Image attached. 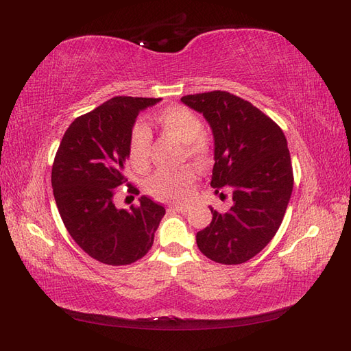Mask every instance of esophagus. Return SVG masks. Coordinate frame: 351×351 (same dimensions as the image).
<instances>
[{"instance_id": "obj_1", "label": "esophagus", "mask_w": 351, "mask_h": 351, "mask_svg": "<svg viewBox=\"0 0 351 351\" xmlns=\"http://www.w3.org/2000/svg\"><path fill=\"white\" fill-rule=\"evenodd\" d=\"M171 210L176 211V213H187L190 210V205H173L170 206Z\"/></svg>"}]
</instances>
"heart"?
Returning <instances> with one entry per match:
<instances>
[{
	"label": "heart",
	"mask_w": 351,
	"mask_h": 351,
	"mask_svg": "<svg viewBox=\"0 0 351 351\" xmlns=\"http://www.w3.org/2000/svg\"><path fill=\"white\" fill-rule=\"evenodd\" d=\"M152 121L166 136L182 141L185 158L189 156L199 164L210 160L211 141L204 134V123L195 111L184 106H171L154 114ZM151 146V131L145 123L137 122L131 128L128 137L130 162L137 171L147 170ZM195 181V170L189 166L173 171H156L149 178L146 190L158 200L178 202L190 196Z\"/></svg>",
	"instance_id": "b5f03b06"
}]
</instances>
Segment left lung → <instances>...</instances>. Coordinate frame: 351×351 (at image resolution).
<instances>
[{
	"instance_id": "1",
	"label": "left lung",
	"mask_w": 351,
	"mask_h": 351,
	"mask_svg": "<svg viewBox=\"0 0 351 351\" xmlns=\"http://www.w3.org/2000/svg\"><path fill=\"white\" fill-rule=\"evenodd\" d=\"M181 101L211 125V187L215 193L232 189L234 200L228 213L211 208L213 220L197 232V247L219 264H243L271 241L287 211L294 176L285 134L259 108L229 92L187 95Z\"/></svg>"
}]
</instances>
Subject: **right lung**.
<instances>
[{
    "label": "right lung",
    "mask_w": 351,
    "mask_h": 351,
    "mask_svg": "<svg viewBox=\"0 0 351 351\" xmlns=\"http://www.w3.org/2000/svg\"><path fill=\"white\" fill-rule=\"evenodd\" d=\"M160 98L116 96L77 117L57 149L51 184L66 229L88 256L107 265H128L154 244L164 206L147 196L130 210H117L114 196L126 184L128 137L141 110Z\"/></svg>",
    "instance_id": "right-lung-1"
}]
</instances>
